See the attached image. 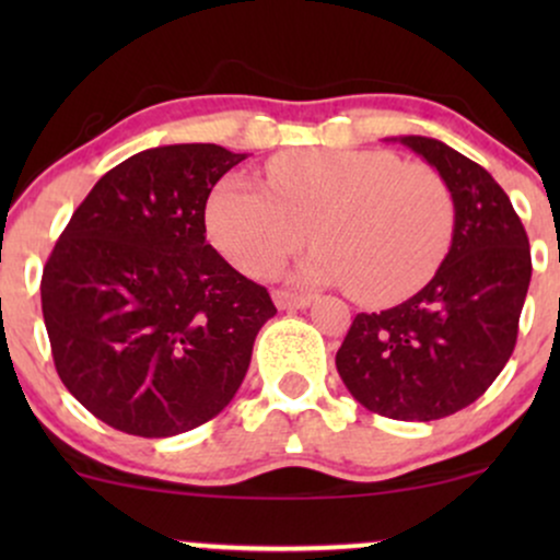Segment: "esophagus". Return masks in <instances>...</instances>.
Here are the masks:
<instances>
[{
    "instance_id": "obj_1",
    "label": "esophagus",
    "mask_w": 560,
    "mask_h": 560,
    "mask_svg": "<svg viewBox=\"0 0 560 560\" xmlns=\"http://www.w3.org/2000/svg\"><path fill=\"white\" fill-rule=\"evenodd\" d=\"M273 302L279 311H302V307L311 305V294H294L287 289H276Z\"/></svg>"
}]
</instances>
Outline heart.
Instances as JSON below:
<instances>
[{
  "label": "heart",
  "instance_id": "obj_1",
  "mask_svg": "<svg viewBox=\"0 0 560 560\" xmlns=\"http://www.w3.org/2000/svg\"><path fill=\"white\" fill-rule=\"evenodd\" d=\"M267 186L231 173L205 208L208 234L247 276H271L305 242L311 284H345L365 302L421 289L455 234V197L427 163L387 150H292L266 165Z\"/></svg>",
  "mask_w": 560,
  "mask_h": 560
}]
</instances>
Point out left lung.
I'll return each mask as SVG.
<instances>
[{
	"mask_svg": "<svg viewBox=\"0 0 560 560\" xmlns=\"http://www.w3.org/2000/svg\"><path fill=\"white\" fill-rule=\"evenodd\" d=\"M442 173L455 197V234L434 279L382 313H358L337 371L363 408L397 421H434L471 405L516 347L532 279L529 240L500 184L445 141L400 137Z\"/></svg>",
	"mask_w": 560,
	"mask_h": 560,
	"instance_id": "obj_1",
	"label": "left lung"
}]
</instances>
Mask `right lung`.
Segmentation results:
<instances>
[{"label":"right lung","mask_w":560,"mask_h":560,"mask_svg":"<svg viewBox=\"0 0 560 560\" xmlns=\"http://www.w3.org/2000/svg\"><path fill=\"white\" fill-rule=\"evenodd\" d=\"M247 155L218 144L144 150L75 208L42 273L55 369L118 432L173 436L215 419L240 389L266 287L205 242V205Z\"/></svg>","instance_id":"add662e5"}]
</instances>
